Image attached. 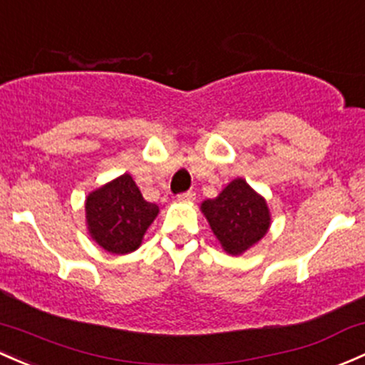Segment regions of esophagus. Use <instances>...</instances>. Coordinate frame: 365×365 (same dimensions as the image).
<instances>
[{
	"label": "esophagus",
	"instance_id": "esophagus-1",
	"mask_svg": "<svg viewBox=\"0 0 365 365\" xmlns=\"http://www.w3.org/2000/svg\"><path fill=\"white\" fill-rule=\"evenodd\" d=\"M178 199L180 201H194L195 199V194L192 190L189 192H182V194H178Z\"/></svg>",
	"mask_w": 365,
	"mask_h": 365
}]
</instances>
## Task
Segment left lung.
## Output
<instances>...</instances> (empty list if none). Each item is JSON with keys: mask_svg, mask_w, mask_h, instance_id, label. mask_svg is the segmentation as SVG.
I'll use <instances>...</instances> for the list:
<instances>
[{"mask_svg": "<svg viewBox=\"0 0 365 365\" xmlns=\"http://www.w3.org/2000/svg\"><path fill=\"white\" fill-rule=\"evenodd\" d=\"M201 211L223 250L232 256L253 247L267 234L272 220L265 199L242 178L232 180L218 197L206 199Z\"/></svg>", "mask_w": 365, "mask_h": 365, "instance_id": "8db88e82", "label": "left lung"}]
</instances>
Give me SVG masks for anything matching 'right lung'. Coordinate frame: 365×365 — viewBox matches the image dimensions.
Segmentation results:
<instances>
[{"label": "right lung", "instance_id": "right-lung-1", "mask_svg": "<svg viewBox=\"0 0 365 365\" xmlns=\"http://www.w3.org/2000/svg\"><path fill=\"white\" fill-rule=\"evenodd\" d=\"M86 225L91 239L112 255L138 250L159 207L147 202L131 175L124 173L86 197Z\"/></svg>", "mask_w": 365, "mask_h": 365}]
</instances>
